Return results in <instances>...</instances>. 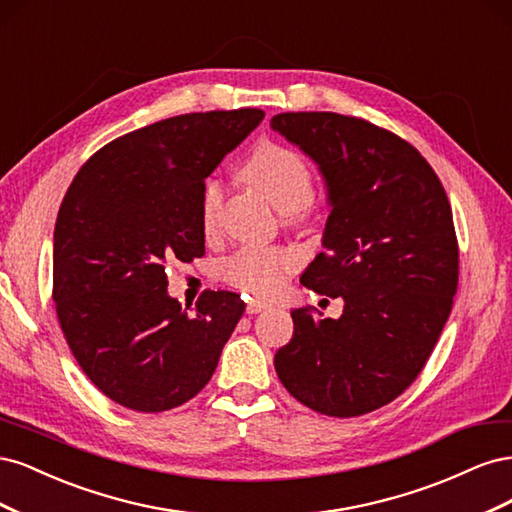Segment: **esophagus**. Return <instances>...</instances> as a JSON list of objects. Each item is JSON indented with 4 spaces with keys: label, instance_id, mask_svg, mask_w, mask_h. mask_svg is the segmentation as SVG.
<instances>
[{
    "label": "esophagus",
    "instance_id": "esophagus-1",
    "mask_svg": "<svg viewBox=\"0 0 512 512\" xmlns=\"http://www.w3.org/2000/svg\"><path fill=\"white\" fill-rule=\"evenodd\" d=\"M269 307H271V303H267V301L250 299V301H247L245 312H247V314H260V312H265V309H269Z\"/></svg>",
    "mask_w": 512,
    "mask_h": 512
}]
</instances>
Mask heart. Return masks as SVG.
I'll list each match as a JSON object with an SVG mask.
<instances>
[{
  "mask_svg": "<svg viewBox=\"0 0 512 512\" xmlns=\"http://www.w3.org/2000/svg\"><path fill=\"white\" fill-rule=\"evenodd\" d=\"M243 179L292 222H305L314 213V173L297 151L280 143H262L243 166ZM224 188L218 179L205 183L200 198V224L213 232L220 220ZM297 254L288 247L245 245L222 262V277L252 294H271L297 267Z\"/></svg>",
  "mask_w": 512,
  "mask_h": 512,
  "instance_id": "1",
  "label": "heart"
}]
</instances>
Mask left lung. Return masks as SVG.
<instances>
[{
	"instance_id": "1",
	"label": "left lung",
	"mask_w": 512,
	"mask_h": 512,
	"mask_svg": "<svg viewBox=\"0 0 512 512\" xmlns=\"http://www.w3.org/2000/svg\"><path fill=\"white\" fill-rule=\"evenodd\" d=\"M271 128L327 181L331 213L301 284L344 299L337 320L292 309L277 350L286 391L350 418L391 404L421 374L453 309L459 247L438 175L408 141L361 117L280 113Z\"/></svg>"
}]
</instances>
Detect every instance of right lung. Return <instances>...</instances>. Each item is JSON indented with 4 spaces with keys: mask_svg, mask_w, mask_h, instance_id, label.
Returning <instances> with one entry per match:
<instances>
[{
    "mask_svg": "<svg viewBox=\"0 0 512 512\" xmlns=\"http://www.w3.org/2000/svg\"><path fill=\"white\" fill-rule=\"evenodd\" d=\"M265 117L260 108L188 113L96 151L61 200L53 301L85 376L136 412L177 408L203 391L245 312L207 290L190 316L170 299L166 265L205 254V179Z\"/></svg>",
    "mask_w": 512,
    "mask_h": 512,
    "instance_id": "right-lung-1",
    "label": "right lung"
}]
</instances>
